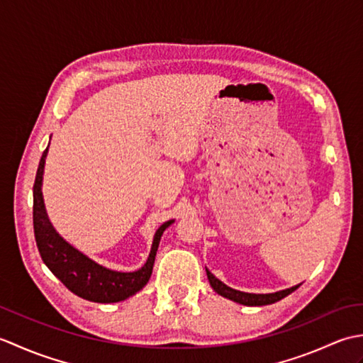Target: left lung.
<instances>
[{"mask_svg":"<svg viewBox=\"0 0 363 363\" xmlns=\"http://www.w3.org/2000/svg\"><path fill=\"white\" fill-rule=\"evenodd\" d=\"M206 273H207V279H209L212 289L218 293V295L225 296L230 301H235L238 304H243V306H268V304H273L277 303V301H281L282 298L289 296L291 291H295L299 285H295V287L291 289H285L281 291H274V293H246V291H240V290H234L228 287L226 284H223L220 279H217L209 269L206 268Z\"/></svg>","mask_w":363,"mask_h":363,"instance_id":"8db88e82","label":"left lung"}]
</instances>
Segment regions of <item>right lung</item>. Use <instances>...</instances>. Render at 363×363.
I'll use <instances>...</instances> for the list:
<instances>
[{
    "instance_id": "add662e5",
    "label": "right lung",
    "mask_w": 363,
    "mask_h": 363,
    "mask_svg": "<svg viewBox=\"0 0 363 363\" xmlns=\"http://www.w3.org/2000/svg\"><path fill=\"white\" fill-rule=\"evenodd\" d=\"M48 154L46 148L38 162L35 182H34V207H33V220H34V235L37 242L38 252H40L45 265L51 269V273L62 282L65 287L87 301L94 303H118V301L128 299L142 290L146 282L150 281L152 273L154 259L159 248L160 237L164 230L172 225L173 220L164 223L154 235L150 257L146 264L133 273L113 272L96 264L95 260L89 259L73 246L60 237L56 229L52 228L48 215L45 211L43 195H42V181L45 159Z\"/></svg>"
}]
</instances>
